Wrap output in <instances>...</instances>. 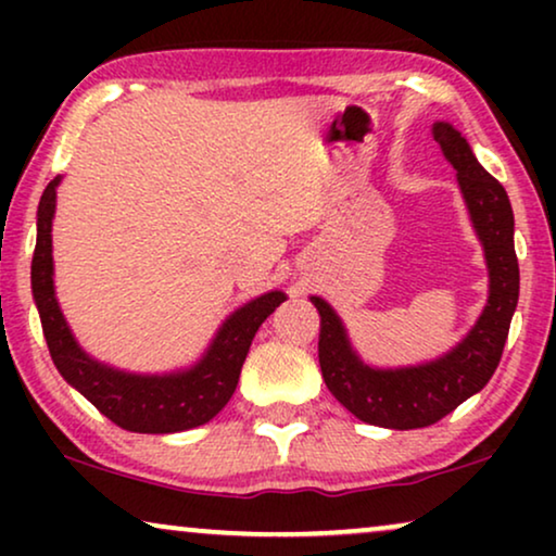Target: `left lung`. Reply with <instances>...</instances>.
Here are the masks:
<instances>
[{
	"label": "left lung",
	"instance_id": "8db88e82",
	"mask_svg": "<svg viewBox=\"0 0 556 556\" xmlns=\"http://www.w3.org/2000/svg\"><path fill=\"white\" fill-rule=\"evenodd\" d=\"M432 139L458 172L470 223L489 268V301L466 337L451 352L413 367L379 369L362 362L337 311L311 295L318 316V364L329 392L362 422L415 430L443 420L460 402L481 392L496 371L508 326L519 303V261L514 250V212L506 189L478 164L466 136L447 121L432 124Z\"/></svg>",
	"mask_w": 556,
	"mask_h": 556
}]
</instances>
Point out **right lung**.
<instances>
[{
  "label": "right lung",
  "instance_id": "add662e5",
  "mask_svg": "<svg viewBox=\"0 0 556 556\" xmlns=\"http://www.w3.org/2000/svg\"><path fill=\"white\" fill-rule=\"evenodd\" d=\"M60 181L63 177L52 179L40 197L33 255V299L58 371L90 405L124 430L164 435L210 422L230 402L255 331L286 301V293L268 291L235 308L204 354L187 369L136 375L98 362L75 341L55 295L52 217Z\"/></svg>",
  "mask_w": 556,
  "mask_h": 556
}]
</instances>
